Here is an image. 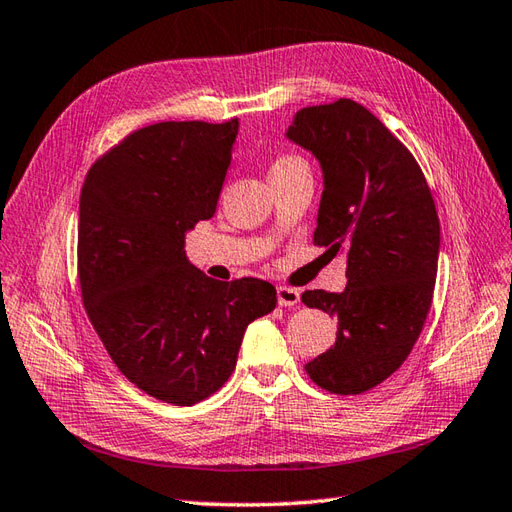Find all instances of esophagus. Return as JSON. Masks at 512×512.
Wrapping results in <instances>:
<instances>
[{
    "label": "esophagus",
    "mask_w": 512,
    "mask_h": 512,
    "mask_svg": "<svg viewBox=\"0 0 512 512\" xmlns=\"http://www.w3.org/2000/svg\"><path fill=\"white\" fill-rule=\"evenodd\" d=\"M276 296H278V305L280 307H296L300 302V291L294 287H278L276 289Z\"/></svg>",
    "instance_id": "esophagus-1"
}]
</instances>
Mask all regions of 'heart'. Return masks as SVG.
I'll return each mask as SVG.
<instances>
[{"label":"heart","mask_w":512,"mask_h":512,"mask_svg":"<svg viewBox=\"0 0 512 512\" xmlns=\"http://www.w3.org/2000/svg\"><path fill=\"white\" fill-rule=\"evenodd\" d=\"M298 165H305V161L298 159L294 154H278L274 161H271V168H269V176L271 174H280V172H287L291 168H298Z\"/></svg>","instance_id":"heart-1"}]
</instances>
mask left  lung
<instances>
[{
    "label": "left lung",
    "mask_w": 512,
    "mask_h": 512,
    "mask_svg": "<svg viewBox=\"0 0 512 512\" xmlns=\"http://www.w3.org/2000/svg\"><path fill=\"white\" fill-rule=\"evenodd\" d=\"M287 139L316 156L322 190L314 243L347 252V287L305 291L338 318L336 344L305 364L320 389L364 393L409 358L433 302L440 218L420 165L351 99L296 112Z\"/></svg>",
    "instance_id": "left-lung-1"
}]
</instances>
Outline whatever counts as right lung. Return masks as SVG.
Listing matches in <instances>:
<instances>
[{
  "label": "right lung",
  "mask_w": 512,
  "mask_h": 512,
  "mask_svg": "<svg viewBox=\"0 0 512 512\" xmlns=\"http://www.w3.org/2000/svg\"><path fill=\"white\" fill-rule=\"evenodd\" d=\"M236 134L238 119L148 125L81 187L83 307L125 378L174 406L221 389L249 322L276 307L267 280L221 283L185 256V232L216 212Z\"/></svg>",
  "instance_id": "add662e5"
}]
</instances>
